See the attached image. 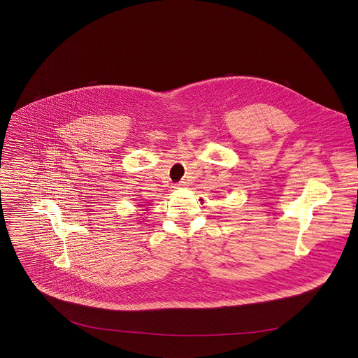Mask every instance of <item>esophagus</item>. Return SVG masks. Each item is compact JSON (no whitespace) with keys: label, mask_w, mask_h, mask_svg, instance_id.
Segmentation results:
<instances>
[{"label":"esophagus","mask_w":358,"mask_h":358,"mask_svg":"<svg viewBox=\"0 0 358 358\" xmlns=\"http://www.w3.org/2000/svg\"><path fill=\"white\" fill-rule=\"evenodd\" d=\"M186 186H187V182L180 180L179 183H176V185H175V189H182V187H186Z\"/></svg>","instance_id":"1"}]
</instances>
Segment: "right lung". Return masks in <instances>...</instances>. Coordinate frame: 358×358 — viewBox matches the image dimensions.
I'll return each instance as SVG.
<instances>
[{
    "mask_svg": "<svg viewBox=\"0 0 358 358\" xmlns=\"http://www.w3.org/2000/svg\"><path fill=\"white\" fill-rule=\"evenodd\" d=\"M145 210H146V209H145Z\"/></svg>",
    "mask_w": 358,
    "mask_h": 358,
    "instance_id": "add662e5",
    "label": "right lung"
}]
</instances>
